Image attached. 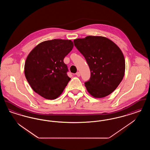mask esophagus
Returning <instances> with one entry per match:
<instances>
[{"mask_svg": "<svg viewBox=\"0 0 150 150\" xmlns=\"http://www.w3.org/2000/svg\"><path fill=\"white\" fill-rule=\"evenodd\" d=\"M76 75L77 76H80V72H77L76 73Z\"/></svg>", "mask_w": 150, "mask_h": 150, "instance_id": "34e87169", "label": "esophagus"}]
</instances>
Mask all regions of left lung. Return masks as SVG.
Returning a JSON list of instances; mask_svg holds the SVG:
<instances>
[{"label": "left lung", "mask_w": 150, "mask_h": 150, "mask_svg": "<svg viewBox=\"0 0 150 150\" xmlns=\"http://www.w3.org/2000/svg\"><path fill=\"white\" fill-rule=\"evenodd\" d=\"M74 43L90 69L91 78L85 82L89 93L94 98H103L114 92L124 78L125 69L124 57L119 47L100 36L76 39Z\"/></svg>", "instance_id": "obj_1"}]
</instances>
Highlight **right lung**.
<instances>
[{
	"instance_id": "add662e5",
	"label": "right lung",
	"mask_w": 150,
	"mask_h": 150,
	"mask_svg": "<svg viewBox=\"0 0 150 150\" xmlns=\"http://www.w3.org/2000/svg\"><path fill=\"white\" fill-rule=\"evenodd\" d=\"M70 40L53 39L39 44L30 52L25 64V75L34 91L54 100L70 80L64 59L72 50Z\"/></svg>"
}]
</instances>
